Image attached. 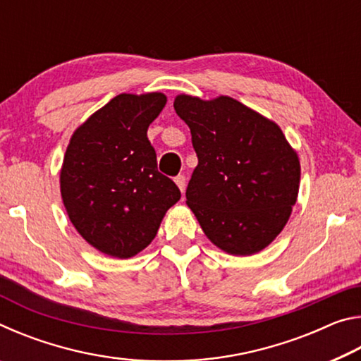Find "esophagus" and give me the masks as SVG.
Instances as JSON below:
<instances>
[{"label":"esophagus","mask_w":361,"mask_h":361,"mask_svg":"<svg viewBox=\"0 0 361 361\" xmlns=\"http://www.w3.org/2000/svg\"><path fill=\"white\" fill-rule=\"evenodd\" d=\"M175 183H176V186L180 188V191L185 192V189H186V176L185 175L175 176Z\"/></svg>","instance_id":"esophagus-1"}]
</instances>
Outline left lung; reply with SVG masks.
I'll return each instance as SVG.
<instances>
[{
  "label": "left lung",
  "instance_id": "left-lung-1",
  "mask_svg": "<svg viewBox=\"0 0 361 361\" xmlns=\"http://www.w3.org/2000/svg\"><path fill=\"white\" fill-rule=\"evenodd\" d=\"M199 164L186 204L205 235L231 255H253L283 229L296 204L298 154L277 124L231 97L178 95Z\"/></svg>",
  "mask_w": 361,
  "mask_h": 361
}]
</instances>
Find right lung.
<instances>
[{
	"label": "right lung",
	"mask_w": 361,
	"mask_h": 361,
	"mask_svg": "<svg viewBox=\"0 0 361 361\" xmlns=\"http://www.w3.org/2000/svg\"><path fill=\"white\" fill-rule=\"evenodd\" d=\"M164 94H121L73 133L65 152L60 191L73 226L90 245L130 258L157 234L166 212L181 197L157 170L148 127Z\"/></svg>",
	"instance_id": "1"
}]
</instances>
